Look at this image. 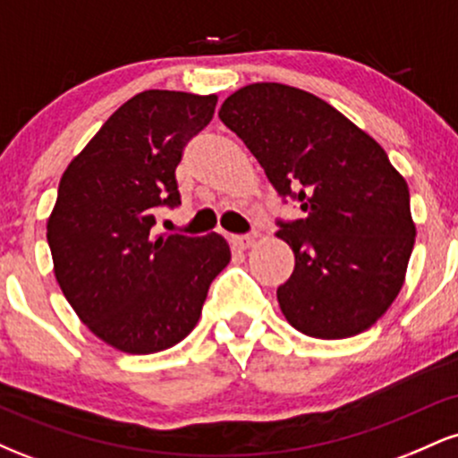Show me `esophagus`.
I'll list each match as a JSON object with an SVG mask.
<instances>
[{"instance_id":"obj_1","label":"esophagus","mask_w":458,"mask_h":458,"mask_svg":"<svg viewBox=\"0 0 458 458\" xmlns=\"http://www.w3.org/2000/svg\"><path fill=\"white\" fill-rule=\"evenodd\" d=\"M233 243L239 247V250H250V247L256 243V234H234Z\"/></svg>"}]
</instances>
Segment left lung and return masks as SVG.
<instances>
[{
  "instance_id": "obj_1",
  "label": "left lung",
  "mask_w": 458,
  "mask_h": 458,
  "mask_svg": "<svg viewBox=\"0 0 458 458\" xmlns=\"http://www.w3.org/2000/svg\"><path fill=\"white\" fill-rule=\"evenodd\" d=\"M219 118L306 217L277 219L295 271L277 288L288 323L320 340L375 325L403 288L415 243L409 187L386 150L323 98L284 83H251Z\"/></svg>"
}]
</instances>
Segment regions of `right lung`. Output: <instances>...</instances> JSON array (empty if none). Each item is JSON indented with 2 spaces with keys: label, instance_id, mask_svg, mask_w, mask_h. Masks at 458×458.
Segmentation results:
<instances>
[{
  "label": "right lung",
  "instance_id": "right-lung-1",
  "mask_svg": "<svg viewBox=\"0 0 458 458\" xmlns=\"http://www.w3.org/2000/svg\"><path fill=\"white\" fill-rule=\"evenodd\" d=\"M215 105V94H135L60 178L47 222L55 280L88 329L124 353H157L187 338L230 262L217 233L155 234L157 208L181 204L176 165Z\"/></svg>",
  "mask_w": 458,
  "mask_h": 458
}]
</instances>
